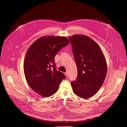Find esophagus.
Returning <instances> with one entry per match:
<instances>
[{
  "instance_id": "34e87169",
  "label": "esophagus",
  "mask_w": 127,
  "mask_h": 127,
  "mask_svg": "<svg viewBox=\"0 0 127 127\" xmlns=\"http://www.w3.org/2000/svg\"><path fill=\"white\" fill-rule=\"evenodd\" d=\"M65 76H66V77H68V73H67V72H66V73H65Z\"/></svg>"
}]
</instances>
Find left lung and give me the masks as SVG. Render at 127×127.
Wrapping results in <instances>:
<instances>
[{
    "mask_svg": "<svg viewBox=\"0 0 127 127\" xmlns=\"http://www.w3.org/2000/svg\"><path fill=\"white\" fill-rule=\"evenodd\" d=\"M69 39L78 71L76 79L71 84L76 95L87 99L98 92L104 81L106 59L98 45L88 36L74 34Z\"/></svg>",
    "mask_w": 127,
    "mask_h": 127,
    "instance_id": "8db88e82",
    "label": "left lung"
}]
</instances>
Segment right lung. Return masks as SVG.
<instances>
[{
	"mask_svg": "<svg viewBox=\"0 0 127 127\" xmlns=\"http://www.w3.org/2000/svg\"><path fill=\"white\" fill-rule=\"evenodd\" d=\"M69 44L65 37L45 36L28 49L24 60L25 76L30 87L43 97L55 94L66 77L56 70L54 58L61 49Z\"/></svg>",
	"mask_w": 127,
	"mask_h": 127,
	"instance_id": "obj_1",
	"label": "right lung"
}]
</instances>
